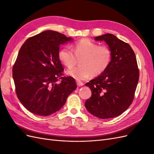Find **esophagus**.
<instances>
[{"instance_id": "34e87169", "label": "esophagus", "mask_w": 154, "mask_h": 154, "mask_svg": "<svg viewBox=\"0 0 154 154\" xmlns=\"http://www.w3.org/2000/svg\"><path fill=\"white\" fill-rule=\"evenodd\" d=\"M76 83H77V85L78 86V87H81V86H83V83H82V82H76Z\"/></svg>"}]
</instances>
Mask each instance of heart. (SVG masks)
Here are the masks:
<instances>
[{"label":"heart","mask_w":154,"mask_h":154,"mask_svg":"<svg viewBox=\"0 0 154 154\" xmlns=\"http://www.w3.org/2000/svg\"><path fill=\"white\" fill-rule=\"evenodd\" d=\"M72 50L63 48L58 52V59L68 68L75 66L78 60H80V66L67 71L68 75L79 81L86 80L91 74L94 76L100 75L111 62L110 48L106 45H99L89 39L78 40L74 44Z\"/></svg>","instance_id":"heart-1"}]
</instances>
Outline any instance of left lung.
I'll return each instance as SVG.
<instances>
[{"mask_svg": "<svg viewBox=\"0 0 154 154\" xmlns=\"http://www.w3.org/2000/svg\"><path fill=\"white\" fill-rule=\"evenodd\" d=\"M95 40L108 44L112 60L103 73L85 84L92 95L85 106L97 118H113L124 112L134 100L139 78L137 60L130 45L114 35L107 33Z\"/></svg>", "mask_w": 154, "mask_h": 154, "instance_id": "left-lung-1", "label": "left lung"}]
</instances>
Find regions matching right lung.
Here are the masks:
<instances>
[{"label": "right lung", "instance_id": "obj_1", "mask_svg": "<svg viewBox=\"0 0 154 154\" xmlns=\"http://www.w3.org/2000/svg\"><path fill=\"white\" fill-rule=\"evenodd\" d=\"M72 40L57 31H45L23 44L13 67L18 100L26 109L38 116H49L66 103L76 89L71 76H63L58 59L60 45Z\"/></svg>", "mask_w": 154, "mask_h": 154}]
</instances>
